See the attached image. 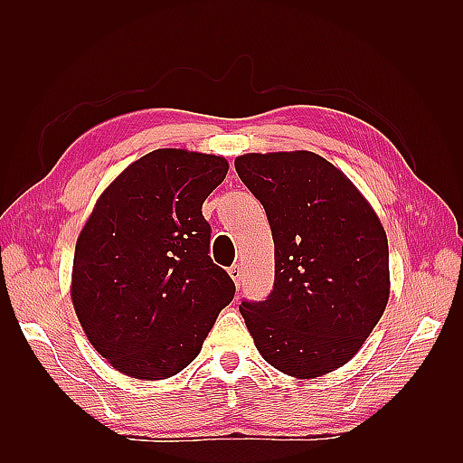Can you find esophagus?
I'll use <instances>...</instances> for the list:
<instances>
[{
	"label": "esophagus",
	"instance_id": "34e87169",
	"mask_svg": "<svg viewBox=\"0 0 463 463\" xmlns=\"http://www.w3.org/2000/svg\"><path fill=\"white\" fill-rule=\"evenodd\" d=\"M230 276H232V279L235 282V286L240 288V286H241V276H243L241 266H240V264H233L232 269H230Z\"/></svg>",
	"mask_w": 463,
	"mask_h": 463
}]
</instances>
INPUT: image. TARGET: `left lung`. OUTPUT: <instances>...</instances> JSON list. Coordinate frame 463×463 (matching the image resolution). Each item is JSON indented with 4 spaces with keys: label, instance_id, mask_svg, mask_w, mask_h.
<instances>
[{
    "label": "left lung",
    "instance_id": "obj_1",
    "mask_svg": "<svg viewBox=\"0 0 463 463\" xmlns=\"http://www.w3.org/2000/svg\"><path fill=\"white\" fill-rule=\"evenodd\" d=\"M235 172L262 203L274 240L272 293L240 307L259 354L299 381L340 369L390 298L381 218L352 179L309 150L249 152Z\"/></svg>",
    "mask_w": 463,
    "mask_h": 463
}]
</instances>
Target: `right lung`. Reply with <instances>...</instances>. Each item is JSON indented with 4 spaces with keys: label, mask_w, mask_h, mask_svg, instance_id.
I'll list each match as a JSON object with an SVG mask.
<instances>
[{
    "label": "right lung",
    "mask_w": 463,
    "mask_h": 463,
    "mask_svg": "<svg viewBox=\"0 0 463 463\" xmlns=\"http://www.w3.org/2000/svg\"><path fill=\"white\" fill-rule=\"evenodd\" d=\"M228 170L216 154L158 148L98 197L77 237L71 301L116 371L138 381L184 371L233 299V279L208 257L201 210Z\"/></svg>",
    "instance_id": "obj_1"
}]
</instances>
